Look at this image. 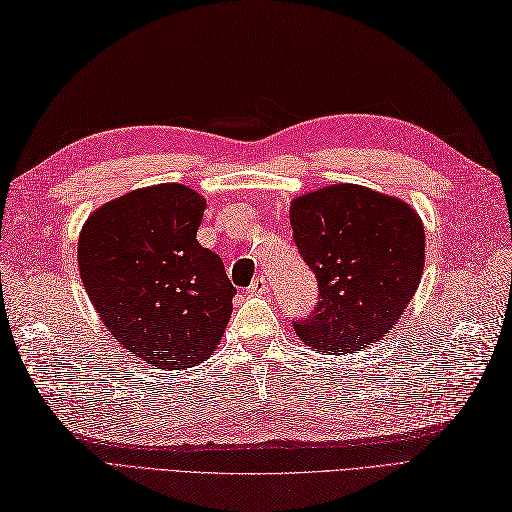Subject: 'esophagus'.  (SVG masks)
Returning <instances> with one entry per match:
<instances>
[{
    "instance_id": "1",
    "label": "esophagus",
    "mask_w": 512,
    "mask_h": 512,
    "mask_svg": "<svg viewBox=\"0 0 512 512\" xmlns=\"http://www.w3.org/2000/svg\"><path fill=\"white\" fill-rule=\"evenodd\" d=\"M249 293H252V295H265L267 293V280L263 276H258L252 284H249Z\"/></svg>"
}]
</instances>
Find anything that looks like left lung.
<instances>
[{
    "instance_id": "obj_1",
    "label": "left lung",
    "mask_w": 512,
    "mask_h": 512,
    "mask_svg": "<svg viewBox=\"0 0 512 512\" xmlns=\"http://www.w3.org/2000/svg\"><path fill=\"white\" fill-rule=\"evenodd\" d=\"M289 219L319 304L295 332L326 354H356L386 336L413 299L426 263L417 210L360 184H332L291 202Z\"/></svg>"
}]
</instances>
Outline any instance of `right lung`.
<instances>
[{"label": "right lung", "mask_w": 512, "mask_h": 512, "mask_svg": "<svg viewBox=\"0 0 512 512\" xmlns=\"http://www.w3.org/2000/svg\"><path fill=\"white\" fill-rule=\"evenodd\" d=\"M206 199L176 182L99 206L78 239V269L108 332L134 358L184 369L215 354L236 289L197 241Z\"/></svg>", "instance_id": "1"}]
</instances>
